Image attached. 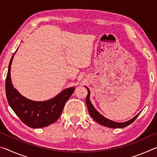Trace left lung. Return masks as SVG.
Wrapping results in <instances>:
<instances>
[{"instance_id":"obj_1","label":"left lung","mask_w":157,"mask_h":157,"mask_svg":"<svg viewBox=\"0 0 157 157\" xmlns=\"http://www.w3.org/2000/svg\"><path fill=\"white\" fill-rule=\"evenodd\" d=\"M86 88L88 89V95L86 98V103L87 105V108H88L89 114L91 115L92 117V118L94 119V121H95L100 124H102L103 126L107 127H110V128H123V127H125L127 126H128L129 124H132L133 122H134L135 120H136V118L139 116V113H138L137 115L133 118L131 120H129L127 122H124V123H116V122H114L112 121L109 120V119L105 118L104 116L101 115V114L98 112V111L95 110V109L94 107V106L92 105L91 103V101L89 100V97H90V91L89 89L86 87Z\"/></svg>"}]
</instances>
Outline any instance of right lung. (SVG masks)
Segmentation results:
<instances>
[{"instance_id":"add662e5","label":"right lung","mask_w":157,"mask_h":157,"mask_svg":"<svg viewBox=\"0 0 157 157\" xmlns=\"http://www.w3.org/2000/svg\"><path fill=\"white\" fill-rule=\"evenodd\" d=\"M15 52L10 60L5 80V92L10 106L21 121L32 128H41L54 123L59 118L75 88L65 89L56 97L44 102L32 101L22 96L14 88L10 78V69Z\"/></svg>"}]
</instances>
